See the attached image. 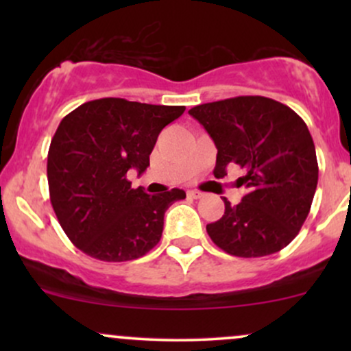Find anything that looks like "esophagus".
I'll return each instance as SVG.
<instances>
[{"mask_svg":"<svg viewBox=\"0 0 351 351\" xmlns=\"http://www.w3.org/2000/svg\"><path fill=\"white\" fill-rule=\"evenodd\" d=\"M188 196H189V198H193V199H199L201 196H203V193L196 191V189H191V191H188Z\"/></svg>","mask_w":351,"mask_h":351,"instance_id":"obj_1","label":"esophagus"}]
</instances>
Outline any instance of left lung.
Masks as SVG:
<instances>
[{
	"instance_id": "1",
	"label": "left lung",
	"mask_w": 351,
	"mask_h": 351,
	"mask_svg": "<svg viewBox=\"0 0 351 351\" xmlns=\"http://www.w3.org/2000/svg\"><path fill=\"white\" fill-rule=\"evenodd\" d=\"M189 115L206 128L217 148L215 176L237 165L244 176L243 201L224 198V215L206 226L211 241L237 257L279 252L299 234L318 181L315 145L291 107L261 95L193 107Z\"/></svg>"
}]
</instances>
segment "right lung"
<instances>
[{
	"instance_id": "obj_1",
	"label": "right lung",
	"mask_w": 351,
	"mask_h": 351,
	"mask_svg": "<svg viewBox=\"0 0 351 351\" xmlns=\"http://www.w3.org/2000/svg\"><path fill=\"white\" fill-rule=\"evenodd\" d=\"M183 112L106 97L60 120L47 153L49 198L60 228L84 254L123 263L158 244L165 211L186 193L147 195L132 188L127 173L147 170L160 132Z\"/></svg>"
}]
</instances>
